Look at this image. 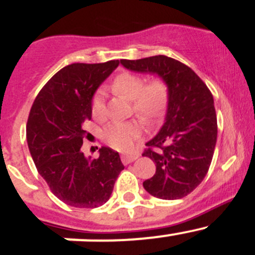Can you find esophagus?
<instances>
[{
    "label": "esophagus",
    "mask_w": 255,
    "mask_h": 255,
    "mask_svg": "<svg viewBox=\"0 0 255 255\" xmlns=\"http://www.w3.org/2000/svg\"><path fill=\"white\" fill-rule=\"evenodd\" d=\"M137 158H138V155H134V154H122V156H121V160H122V163L125 164V165H127V164L137 160Z\"/></svg>",
    "instance_id": "34e87169"
}]
</instances>
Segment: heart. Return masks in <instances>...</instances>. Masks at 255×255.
<instances>
[{"label":"heart","instance_id":"heart-1","mask_svg":"<svg viewBox=\"0 0 255 255\" xmlns=\"http://www.w3.org/2000/svg\"><path fill=\"white\" fill-rule=\"evenodd\" d=\"M113 91L132 101L133 111L143 120H153L163 112L168 100V89L160 80L145 85L142 76L134 74H120L112 82ZM91 112L96 118L105 115V94L102 90L95 92L91 100ZM140 133L135 121L112 122L104 129V139L118 150H129Z\"/></svg>","mask_w":255,"mask_h":255}]
</instances>
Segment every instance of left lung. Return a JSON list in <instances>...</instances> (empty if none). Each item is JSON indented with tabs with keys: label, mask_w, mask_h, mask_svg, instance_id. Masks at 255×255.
Masks as SVG:
<instances>
[{
	"label": "left lung",
	"mask_w": 255,
	"mask_h": 255,
	"mask_svg": "<svg viewBox=\"0 0 255 255\" xmlns=\"http://www.w3.org/2000/svg\"><path fill=\"white\" fill-rule=\"evenodd\" d=\"M123 68L156 75L168 89L165 120L143 154L155 163L146 192L161 200H176L194 191L212 161L217 140L213 96L201 79L180 61L165 55L121 60Z\"/></svg>",
	"instance_id": "8db88e82"
}]
</instances>
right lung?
I'll return each instance as SVG.
<instances>
[{
    "label": "right lung",
    "instance_id": "right-lung-1",
    "mask_svg": "<svg viewBox=\"0 0 255 255\" xmlns=\"http://www.w3.org/2000/svg\"><path fill=\"white\" fill-rule=\"evenodd\" d=\"M120 65L71 64L44 85L30 109L27 142L38 173L51 192L73 207L95 208L106 204L125 169L120 154L102 146L97 159L81 151L91 120V100L100 85Z\"/></svg>",
    "mask_w": 255,
    "mask_h": 255
}]
</instances>
